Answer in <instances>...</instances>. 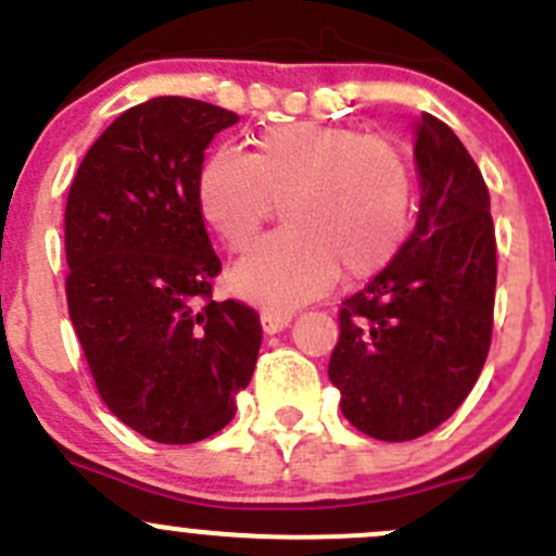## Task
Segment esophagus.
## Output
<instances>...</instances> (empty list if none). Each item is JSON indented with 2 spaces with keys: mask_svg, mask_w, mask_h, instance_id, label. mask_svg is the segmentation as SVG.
I'll return each instance as SVG.
<instances>
[{
  "mask_svg": "<svg viewBox=\"0 0 556 556\" xmlns=\"http://www.w3.org/2000/svg\"><path fill=\"white\" fill-rule=\"evenodd\" d=\"M289 324H291V313H286V311H262V329H265V334L283 332Z\"/></svg>",
  "mask_w": 556,
  "mask_h": 556,
  "instance_id": "esophagus-1",
  "label": "esophagus"
}]
</instances>
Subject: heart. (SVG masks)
<instances>
[{"label":"heart","mask_w":556,"mask_h":556,"mask_svg":"<svg viewBox=\"0 0 556 556\" xmlns=\"http://www.w3.org/2000/svg\"><path fill=\"white\" fill-rule=\"evenodd\" d=\"M283 197L289 229L229 270L235 294L270 307L313 300L340 267L349 278L383 270L408 235L414 178L394 142L316 121L270 126L251 156L222 148L197 175V207L232 251L254 243Z\"/></svg>","instance_id":"1"}]
</instances>
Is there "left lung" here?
Here are the masks:
<instances>
[{"instance_id": "1", "label": "left lung", "mask_w": 556, "mask_h": 556, "mask_svg": "<svg viewBox=\"0 0 556 556\" xmlns=\"http://www.w3.org/2000/svg\"><path fill=\"white\" fill-rule=\"evenodd\" d=\"M410 238L340 307L329 381L345 419L403 443L441 427L476 387L492 340L497 245L483 175L435 115L414 124Z\"/></svg>"}]
</instances>
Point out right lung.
Here are the masks:
<instances>
[{
    "mask_svg": "<svg viewBox=\"0 0 556 556\" xmlns=\"http://www.w3.org/2000/svg\"><path fill=\"white\" fill-rule=\"evenodd\" d=\"M238 121L148 99L99 135L70 186L67 302L93 383L126 427L169 446L224 430L260 356L254 307L211 300L222 262L197 207L205 148Z\"/></svg>",
    "mask_w": 556,
    "mask_h": 556,
    "instance_id": "1",
    "label": "right lung"
}]
</instances>
